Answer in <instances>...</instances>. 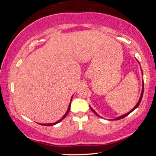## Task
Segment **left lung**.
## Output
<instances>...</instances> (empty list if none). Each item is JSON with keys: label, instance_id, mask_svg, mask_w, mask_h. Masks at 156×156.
<instances>
[{"label": "left lung", "instance_id": "1", "mask_svg": "<svg viewBox=\"0 0 156 156\" xmlns=\"http://www.w3.org/2000/svg\"><path fill=\"white\" fill-rule=\"evenodd\" d=\"M143 92H144V82H143V80H142V93H141V95H140V99H139V100H138V103L136 104V105L135 107H134V108L133 109H132L130 112H128V113H126V114H125V115H121V116H119V117H118V118H114V119L113 120H120V119H122V118H125L126 116H127L129 114H130V113L132 112H133L134 110H135L137 107H138V106H139V105H140V102H141V100H142V96H143ZM90 109H91V111L92 112H93L95 114H96L97 116H98V117H100V115H98V113L95 112V111L92 109V108L90 107Z\"/></svg>", "mask_w": 156, "mask_h": 156}]
</instances>
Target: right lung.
<instances>
[{"label": "right lung", "mask_w": 156, "mask_h": 156, "mask_svg": "<svg viewBox=\"0 0 156 156\" xmlns=\"http://www.w3.org/2000/svg\"><path fill=\"white\" fill-rule=\"evenodd\" d=\"M72 99H71V101H72ZM70 106H71V102L69 103V107H68V109H67V112H66V113H65V115L62 116V118H60V119L59 120H58L57 122H54V123H47V124H42V123H40V124H39V125H43V126H52V125H56V124H58V123L60 122H61V121H62L63 119H64V118H65L66 117V116H67V115L68 114V113H69V110H70Z\"/></svg>", "instance_id": "obj_1"}]
</instances>
